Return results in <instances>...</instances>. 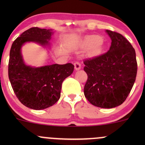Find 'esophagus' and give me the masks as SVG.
Instances as JSON below:
<instances>
[{"label":"esophagus","instance_id":"esophagus-1","mask_svg":"<svg viewBox=\"0 0 145 145\" xmlns=\"http://www.w3.org/2000/svg\"><path fill=\"white\" fill-rule=\"evenodd\" d=\"M74 66H75V69H76V70H79V69L81 68V64L79 62H78V61L74 63Z\"/></svg>","mask_w":145,"mask_h":145}]
</instances>
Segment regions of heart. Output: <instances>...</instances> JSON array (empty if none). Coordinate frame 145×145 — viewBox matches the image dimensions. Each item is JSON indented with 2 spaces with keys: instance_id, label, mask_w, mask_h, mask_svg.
<instances>
[{
  "instance_id": "1",
  "label": "heart",
  "mask_w": 145,
  "mask_h": 145,
  "mask_svg": "<svg viewBox=\"0 0 145 145\" xmlns=\"http://www.w3.org/2000/svg\"><path fill=\"white\" fill-rule=\"evenodd\" d=\"M102 42V39L100 36L91 35L86 37L84 39V44L89 47L93 48V53L97 54L101 52V43Z\"/></svg>"
}]
</instances>
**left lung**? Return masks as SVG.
Returning <instances> with one entry per match:
<instances>
[{"instance_id": "obj_1", "label": "left lung", "mask_w": 145, "mask_h": 145, "mask_svg": "<svg viewBox=\"0 0 145 145\" xmlns=\"http://www.w3.org/2000/svg\"><path fill=\"white\" fill-rule=\"evenodd\" d=\"M111 38L109 50L84 60L88 76L84 93L95 106L112 108L122 104L136 80L137 61L134 48L120 33L106 30Z\"/></svg>"}]
</instances>
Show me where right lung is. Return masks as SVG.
I'll list each match as a JSON object with an SVG mask.
<instances>
[{
	"label": "right lung",
	"instance_id": "right-lung-1",
	"mask_svg": "<svg viewBox=\"0 0 145 145\" xmlns=\"http://www.w3.org/2000/svg\"><path fill=\"white\" fill-rule=\"evenodd\" d=\"M52 35V30L31 28L18 37L10 50L8 66L10 82L19 101L31 109L43 110L57 102L61 97L63 80L74 69L71 63L40 67H32L24 64L21 54L22 45L34 41L47 46Z\"/></svg>",
	"mask_w": 145,
	"mask_h": 145
}]
</instances>
